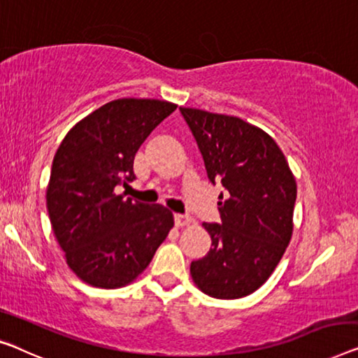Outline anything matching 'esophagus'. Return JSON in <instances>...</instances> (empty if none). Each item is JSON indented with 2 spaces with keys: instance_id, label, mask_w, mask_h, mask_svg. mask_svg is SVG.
<instances>
[{
  "instance_id": "esophagus-1",
  "label": "esophagus",
  "mask_w": 358,
  "mask_h": 358,
  "mask_svg": "<svg viewBox=\"0 0 358 358\" xmlns=\"http://www.w3.org/2000/svg\"><path fill=\"white\" fill-rule=\"evenodd\" d=\"M173 220L177 227H188L191 225V222H193V218H191V215H188V213H175Z\"/></svg>"
}]
</instances>
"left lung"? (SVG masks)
Returning <instances> with one entry per match:
<instances>
[{
	"label": "left lung",
	"instance_id": "1",
	"mask_svg": "<svg viewBox=\"0 0 358 358\" xmlns=\"http://www.w3.org/2000/svg\"><path fill=\"white\" fill-rule=\"evenodd\" d=\"M204 159L210 183H220V223H202L212 248L191 262L197 287L217 299L259 289L292 234L297 186L273 138L238 117L180 108Z\"/></svg>",
	"mask_w": 358,
	"mask_h": 358
}]
</instances>
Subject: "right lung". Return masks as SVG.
Here are the masks:
<instances>
[{
  "mask_svg": "<svg viewBox=\"0 0 358 358\" xmlns=\"http://www.w3.org/2000/svg\"><path fill=\"white\" fill-rule=\"evenodd\" d=\"M175 109L159 99L112 101L78 122L57 149L48 213L69 266L88 285H128L173 227L164 206L124 199L114 189L136 178L135 154Z\"/></svg>",
  "mask_w": 358,
  "mask_h": 358,
  "instance_id": "1",
  "label": "right lung"
}]
</instances>
